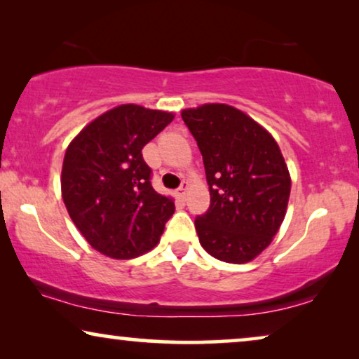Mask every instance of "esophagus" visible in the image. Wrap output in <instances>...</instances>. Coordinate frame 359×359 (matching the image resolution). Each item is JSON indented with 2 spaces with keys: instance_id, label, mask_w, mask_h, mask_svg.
<instances>
[{
  "instance_id": "obj_1",
  "label": "esophagus",
  "mask_w": 359,
  "mask_h": 359,
  "mask_svg": "<svg viewBox=\"0 0 359 359\" xmlns=\"http://www.w3.org/2000/svg\"><path fill=\"white\" fill-rule=\"evenodd\" d=\"M187 187H189V184L187 182H182V185H180L179 190H177V197L185 198V192H187Z\"/></svg>"
}]
</instances>
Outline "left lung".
<instances>
[{
	"label": "left lung",
	"mask_w": 359,
	"mask_h": 359,
	"mask_svg": "<svg viewBox=\"0 0 359 359\" xmlns=\"http://www.w3.org/2000/svg\"><path fill=\"white\" fill-rule=\"evenodd\" d=\"M197 141L210 189V207L195 218L203 250L241 264L271 245L284 222L290 177L279 146L264 128L228 104L184 109Z\"/></svg>",
	"instance_id": "left-lung-1"
}]
</instances>
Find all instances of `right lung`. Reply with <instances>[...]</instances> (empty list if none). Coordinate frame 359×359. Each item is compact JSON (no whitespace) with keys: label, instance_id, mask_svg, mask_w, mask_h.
<instances>
[{"label":"right lung","instance_id":"add662e5","mask_svg":"<svg viewBox=\"0 0 359 359\" xmlns=\"http://www.w3.org/2000/svg\"><path fill=\"white\" fill-rule=\"evenodd\" d=\"M172 119V113L121 104L85 126L67 147L62 198L72 222L102 255H144L174 215V202L152 189V170L142 159V147Z\"/></svg>","mask_w":359,"mask_h":359}]
</instances>
